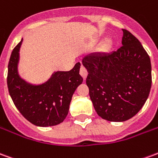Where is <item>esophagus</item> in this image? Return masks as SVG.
<instances>
[{"instance_id": "34e87169", "label": "esophagus", "mask_w": 158, "mask_h": 158, "mask_svg": "<svg viewBox=\"0 0 158 158\" xmlns=\"http://www.w3.org/2000/svg\"><path fill=\"white\" fill-rule=\"evenodd\" d=\"M79 73H80V75L82 76L83 79H85L87 77V74H88L87 69L85 68L84 66H81V67H80V69H79Z\"/></svg>"}]
</instances>
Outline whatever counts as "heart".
Segmentation results:
<instances>
[{
	"label": "heart",
	"instance_id": "obj_1",
	"mask_svg": "<svg viewBox=\"0 0 158 158\" xmlns=\"http://www.w3.org/2000/svg\"><path fill=\"white\" fill-rule=\"evenodd\" d=\"M110 45H111V42L110 40H106L104 43H103V44H102V48L103 49H108V48H110Z\"/></svg>",
	"mask_w": 158,
	"mask_h": 158
}]
</instances>
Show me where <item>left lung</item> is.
Instances as JSON below:
<instances>
[{"instance_id": "1", "label": "left lung", "mask_w": 158, "mask_h": 158, "mask_svg": "<svg viewBox=\"0 0 158 158\" xmlns=\"http://www.w3.org/2000/svg\"><path fill=\"white\" fill-rule=\"evenodd\" d=\"M122 31V45L116 51L90 54L82 60L95 110L110 121L134 116L146 102L152 87L150 56L132 33Z\"/></svg>"}]
</instances>
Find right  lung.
<instances>
[{
	"label": "right lung",
	"mask_w": 158,
	"mask_h": 158,
	"mask_svg": "<svg viewBox=\"0 0 158 158\" xmlns=\"http://www.w3.org/2000/svg\"><path fill=\"white\" fill-rule=\"evenodd\" d=\"M22 40L13 49L7 72V88L14 105L24 117L38 127L61 123L68 115L72 97L83 82L80 63L68 72H56L40 85H32L20 79L17 66Z\"/></svg>",
	"instance_id": "1"
}]
</instances>
